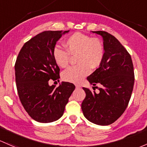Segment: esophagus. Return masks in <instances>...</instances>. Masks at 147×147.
Segmentation results:
<instances>
[{
	"label": "esophagus",
	"instance_id": "obj_1",
	"mask_svg": "<svg viewBox=\"0 0 147 147\" xmlns=\"http://www.w3.org/2000/svg\"><path fill=\"white\" fill-rule=\"evenodd\" d=\"M75 86H76L77 88H80V87H81V86H80V84H75Z\"/></svg>",
	"mask_w": 147,
	"mask_h": 147
}]
</instances>
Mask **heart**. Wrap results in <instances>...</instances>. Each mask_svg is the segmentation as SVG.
Instances as JSON below:
<instances>
[{
    "instance_id": "heart-1",
    "label": "heart",
    "mask_w": 147,
    "mask_h": 147,
    "mask_svg": "<svg viewBox=\"0 0 147 147\" xmlns=\"http://www.w3.org/2000/svg\"><path fill=\"white\" fill-rule=\"evenodd\" d=\"M66 50L55 47L53 55L56 64L61 67L69 65L70 55H76L78 64L65 69L62 74L63 79L70 82L78 83L91 72L99 67L104 58V49L98 38L75 32L66 39Z\"/></svg>"
}]
</instances>
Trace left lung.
Masks as SVG:
<instances>
[{"mask_svg":"<svg viewBox=\"0 0 147 147\" xmlns=\"http://www.w3.org/2000/svg\"><path fill=\"white\" fill-rule=\"evenodd\" d=\"M94 33L103 40L104 58L98 69L87 80L99 93L83 87L86 93L82 103L84 117L94 124L109 125L125 111L130 99L135 82L133 63L127 51L115 36L104 31ZM100 84L101 88L95 87Z\"/></svg>","mask_w":147,"mask_h":147,"instance_id":"left-lung-1","label":"left lung"}]
</instances>
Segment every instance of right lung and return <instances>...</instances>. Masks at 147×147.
Returning a JSON list of instances; mask_svg holds the SVG:
<instances>
[{
  "label": "right lung",
  "instance_id": "add662e5",
  "mask_svg": "<svg viewBox=\"0 0 147 147\" xmlns=\"http://www.w3.org/2000/svg\"><path fill=\"white\" fill-rule=\"evenodd\" d=\"M69 31H45L24 44L15 64L18 96L29 116L39 123L58 120L75 90L72 83L63 82L58 87L49 80H59L60 68L53 52L57 41Z\"/></svg>",
  "mask_w": 147,
  "mask_h": 147
}]
</instances>
